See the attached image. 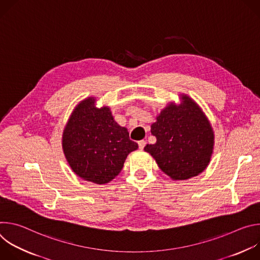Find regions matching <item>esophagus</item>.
<instances>
[{"label":"esophagus","mask_w":260,"mask_h":260,"mask_svg":"<svg viewBox=\"0 0 260 260\" xmlns=\"http://www.w3.org/2000/svg\"><path fill=\"white\" fill-rule=\"evenodd\" d=\"M138 145H139V148L141 150H143L144 149V147H145V145H146V141L145 140H141V141H139L138 142Z\"/></svg>","instance_id":"34e87169"}]
</instances>
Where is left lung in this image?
Returning <instances> with one entry per match:
<instances>
[{
    "label": "left lung",
    "mask_w": 260,
    "mask_h": 260,
    "mask_svg": "<svg viewBox=\"0 0 260 260\" xmlns=\"http://www.w3.org/2000/svg\"><path fill=\"white\" fill-rule=\"evenodd\" d=\"M180 104L170 102L151 125L155 144L144 148L159 169L173 180L200 175L211 161L215 135L210 120L189 95L180 93Z\"/></svg>",
    "instance_id": "left-lung-1"
}]
</instances>
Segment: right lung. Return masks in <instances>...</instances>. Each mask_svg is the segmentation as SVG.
Segmentation results:
<instances>
[{"mask_svg":"<svg viewBox=\"0 0 260 260\" xmlns=\"http://www.w3.org/2000/svg\"><path fill=\"white\" fill-rule=\"evenodd\" d=\"M94 96L81 101L62 132L61 146L71 168L81 179L107 184L122 170L127 155L138 149L126 127L120 126L108 106L98 108Z\"/></svg>","mask_w":260,"mask_h":260,"instance_id":"right-lung-1","label":"right lung"}]
</instances>
